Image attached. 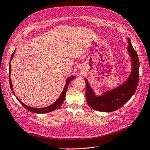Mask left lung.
<instances>
[{
  "instance_id": "8db88e82",
  "label": "left lung",
  "mask_w": 150,
  "mask_h": 150,
  "mask_svg": "<svg viewBox=\"0 0 150 150\" xmlns=\"http://www.w3.org/2000/svg\"><path fill=\"white\" fill-rule=\"evenodd\" d=\"M128 42V50L132 59L133 70L125 83L117 88L105 93L102 96H96L90 87L88 81L85 79L86 102L92 109L100 112H114L126 103L136 91L139 81V59L129 38Z\"/></svg>"
}]
</instances>
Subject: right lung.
I'll use <instances>...</instances> for the list:
<instances>
[{
  "mask_svg": "<svg viewBox=\"0 0 150 150\" xmlns=\"http://www.w3.org/2000/svg\"><path fill=\"white\" fill-rule=\"evenodd\" d=\"M14 53H15V51H14L13 54H12L11 59V60H10V63H9V84H10L11 88V90L12 91L13 94L15 95V93H14L13 91L12 84V81H11V76H10L11 75V62L12 58L13 57ZM74 79H75V76H70V78H69L68 79H67V82H66V84L65 85L64 89V90H63L62 93L61 95L60 96V97L59 98V99H58L54 103H53L52 105H51L50 106H49V107H47L43 108H32V107H28V106H27L24 103H23L20 100H18L17 97H16V98H17V99L18 100V101H19V102H20V103H21V105L23 106V107L25 108L26 110H27L28 111H29V112H30L35 113H49V112H52V111H54V110H56L57 108H59L60 107V106L62 105L63 102H64V101L65 100V95H66V92H67V88H68L69 84V83L70 82V81L71 80Z\"/></svg>",
  "mask_w": 150,
  "mask_h": 150,
  "instance_id": "right-lung-1",
  "label": "right lung"
}]
</instances>
